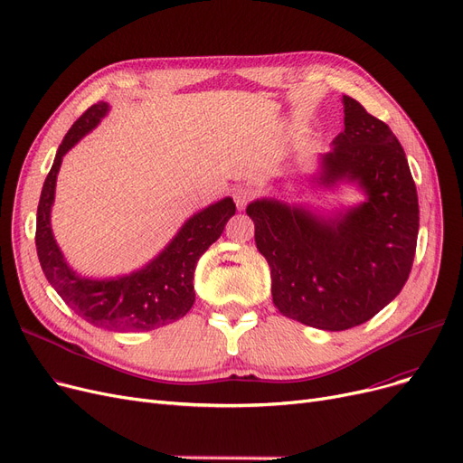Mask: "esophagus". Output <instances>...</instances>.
<instances>
[{
    "label": "esophagus",
    "instance_id": "34e87169",
    "mask_svg": "<svg viewBox=\"0 0 463 463\" xmlns=\"http://www.w3.org/2000/svg\"><path fill=\"white\" fill-rule=\"evenodd\" d=\"M254 197V190H250V188H237L235 192H233V199H235V205H237V209L241 211V209H245V205L247 203L250 201Z\"/></svg>",
    "mask_w": 463,
    "mask_h": 463
}]
</instances>
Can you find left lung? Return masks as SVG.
<instances>
[{
	"mask_svg": "<svg viewBox=\"0 0 463 463\" xmlns=\"http://www.w3.org/2000/svg\"><path fill=\"white\" fill-rule=\"evenodd\" d=\"M342 102L344 131L321 154L313 182L326 190L355 184L364 201L319 211L264 197L247 207L275 307L321 330L363 325L395 298L412 269L420 228L401 142L355 99Z\"/></svg>",
	"mask_w": 463,
	"mask_h": 463,
	"instance_id": "obj_1",
	"label": "left lung"
}]
</instances>
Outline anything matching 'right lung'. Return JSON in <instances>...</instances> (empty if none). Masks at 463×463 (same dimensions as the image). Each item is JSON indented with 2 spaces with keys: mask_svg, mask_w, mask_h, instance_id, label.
<instances>
[{
  "mask_svg": "<svg viewBox=\"0 0 463 463\" xmlns=\"http://www.w3.org/2000/svg\"><path fill=\"white\" fill-rule=\"evenodd\" d=\"M109 112L108 102L92 104L70 127L43 182L35 222V249L51 287L81 319L114 332L154 330L182 319L195 302L197 260L224 232L235 203L224 197L197 211L150 262L131 273L95 279L71 269L51 228V209L62 157Z\"/></svg>",
  "mask_w": 463,
  "mask_h": 463,
  "instance_id": "1",
  "label": "right lung"
}]
</instances>
